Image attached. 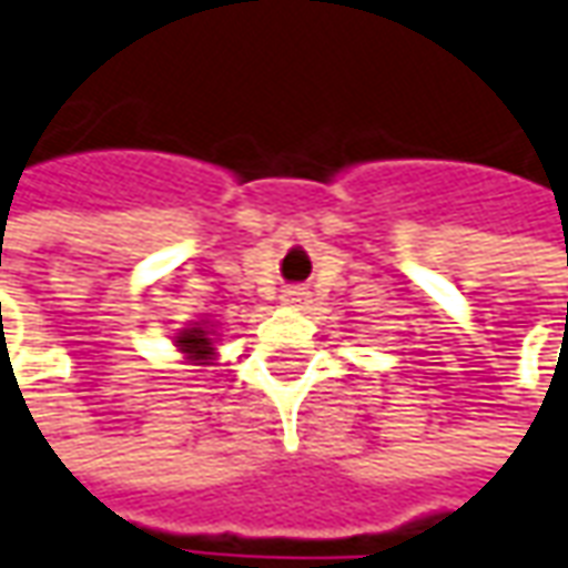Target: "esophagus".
I'll use <instances>...</instances> for the list:
<instances>
[{
  "instance_id": "esophagus-1",
  "label": "esophagus",
  "mask_w": 568,
  "mask_h": 568,
  "mask_svg": "<svg viewBox=\"0 0 568 568\" xmlns=\"http://www.w3.org/2000/svg\"><path fill=\"white\" fill-rule=\"evenodd\" d=\"M285 304H292V307H301V304H307V292L298 288V285H292V288H285L283 292Z\"/></svg>"
}]
</instances>
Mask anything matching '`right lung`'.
<instances>
[{"instance_id": "right-lung-1", "label": "right lung", "mask_w": 568, "mask_h": 568, "mask_svg": "<svg viewBox=\"0 0 568 568\" xmlns=\"http://www.w3.org/2000/svg\"><path fill=\"white\" fill-rule=\"evenodd\" d=\"M173 345H176V351L186 357L189 364L195 366L211 364L214 354H217V348H214V329L204 320L202 323H192L186 329H180V333L173 335Z\"/></svg>"}]
</instances>
